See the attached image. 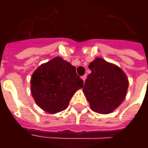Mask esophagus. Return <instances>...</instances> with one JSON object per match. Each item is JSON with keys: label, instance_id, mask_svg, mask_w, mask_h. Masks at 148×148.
I'll return each instance as SVG.
<instances>
[{"label": "esophagus", "instance_id": "34e87169", "mask_svg": "<svg viewBox=\"0 0 148 148\" xmlns=\"http://www.w3.org/2000/svg\"><path fill=\"white\" fill-rule=\"evenodd\" d=\"M81 78L83 79V81H85L86 78H87V75H86V74H84V75H83V76L81 77Z\"/></svg>", "mask_w": 148, "mask_h": 148}]
</instances>
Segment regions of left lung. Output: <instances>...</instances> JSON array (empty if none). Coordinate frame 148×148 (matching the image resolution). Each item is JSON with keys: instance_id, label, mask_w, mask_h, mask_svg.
<instances>
[{"instance_id": "1", "label": "left lung", "mask_w": 148, "mask_h": 148, "mask_svg": "<svg viewBox=\"0 0 148 148\" xmlns=\"http://www.w3.org/2000/svg\"><path fill=\"white\" fill-rule=\"evenodd\" d=\"M83 91L91 110L99 114L114 111L125 98L128 88L126 74L117 66L97 58L88 66Z\"/></svg>"}]
</instances>
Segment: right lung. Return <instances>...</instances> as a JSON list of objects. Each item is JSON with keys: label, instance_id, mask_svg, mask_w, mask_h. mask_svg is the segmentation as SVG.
<instances>
[{"label": "right lung", "instance_id": "add662e5", "mask_svg": "<svg viewBox=\"0 0 148 148\" xmlns=\"http://www.w3.org/2000/svg\"><path fill=\"white\" fill-rule=\"evenodd\" d=\"M76 68L61 58H54L34 72L31 94L36 103L45 111L55 114L68 107L72 96L83 88Z\"/></svg>", "mask_w": 148, "mask_h": 148}]
</instances>
